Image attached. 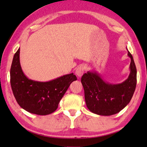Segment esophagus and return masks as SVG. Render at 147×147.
Returning <instances> with one entry per match:
<instances>
[{
	"instance_id": "1",
	"label": "esophagus",
	"mask_w": 147,
	"mask_h": 147,
	"mask_svg": "<svg viewBox=\"0 0 147 147\" xmlns=\"http://www.w3.org/2000/svg\"><path fill=\"white\" fill-rule=\"evenodd\" d=\"M85 67L83 65H80V66H79L76 69V74L78 76V77L81 78L83 76V74L84 73V71H85Z\"/></svg>"
}]
</instances>
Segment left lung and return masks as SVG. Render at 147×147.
I'll return each instance as SVG.
<instances>
[{
  "instance_id": "left-lung-1",
  "label": "left lung",
  "mask_w": 147,
  "mask_h": 147,
  "mask_svg": "<svg viewBox=\"0 0 147 147\" xmlns=\"http://www.w3.org/2000/svg\"><path fill=\"white\" fill-rule=\"evenodd\" d=\"M130 73L127 78L118 84L111 83L102 78L96 71H89L83 75L82 83L87 107L92 112L100 115H111L119 112L129 104L136 86V68L132 55Z\"/></svg>"
}]
</instances>
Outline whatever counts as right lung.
<instances>
[{"label":"right lung","mask_w":147,"mask_h":147,"mask_svg":"<svg viewBox=\"0 0 147 147\" xmlns=\"http://www.w3.org/2000/svg\"><path fill=\"white\" fill-rule=\"evenodd\" d=\"M20 48L15 53L10 71L11 86L14 97L21 108L37 115H48L58 107L71 83L77 80L73 73L49 82L29 79L21 66Z\"/></svg>","instance_id":"add662e5"}]
</instances>
